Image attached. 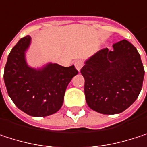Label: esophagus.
Segmentation results:
<instances>
[{
	"label": "esophagus",
	"mask_w": 147,
	"mask_h": 147,
	"mask_svg": "<svg viewBox=\"0 0 147 147\" xmlns=\"http://www.w3.org/2000/svg\"><path fill=\"white\" fill-rule=\"evenodd\" d=\"M74 65H75L76 69L78 71H80V70H81L82 67L83 66V61H82V60H76V61H75Z\"/></svg>",
	"instance_id": "34e87169"
}]
</instances>
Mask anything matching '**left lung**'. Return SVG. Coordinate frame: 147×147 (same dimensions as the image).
<instances>
[{"label": "left lung", "mask_w": 147, "mask_h": 147, "mask_svg": "<svg viewBox=\"0 0 147 147\" xmlns=\"http://www.w3.org/2000/svg\"><path fill=\"white\" fill-rule=\"evenodd\" d=\"M104 48L85 61L86 102L101 114H118L129 108L142 88L145 71L137 49L127 40Z\"/></svg>", "instance_id": "left-lung-1"}]
</instances>
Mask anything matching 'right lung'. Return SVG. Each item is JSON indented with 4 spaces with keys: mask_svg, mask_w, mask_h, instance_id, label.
I'll use <instances>...</instances> for the list:
<instances>
[{
    "mask_svg": "<svg viewBox=\"0 0 147 147\" xmlns=\"http://www.w3.org/2000/svg\"><path fill=\"white\" fill-rule=\"evenodd\" d=\"M30 42L31 37L26 36L13 47L4 69V82L19 110L32 117H47L61 108L66 88L78 71L74 65L53 63L37 69L29 66L25 53Z\"/></svg>",
    "mask_w": 147,
    "mask_h": 147,
    "instance_id": "obj_1",
    "label": "right lung"
}]
</instances>
